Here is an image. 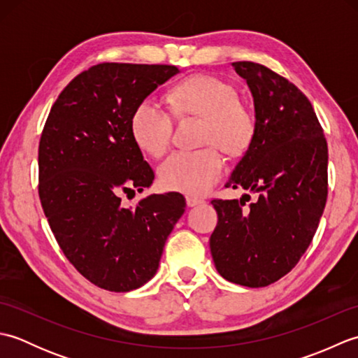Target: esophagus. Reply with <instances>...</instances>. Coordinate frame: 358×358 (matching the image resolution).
<instances>
[{"instance_id": "esophagus-1", "label": "esophagus", "mask_w": 358, "mask_h": 358, "mask_svg": "<svg viewBox=\"0 0 358 358\" xmlns=\"http://www.w3.org/2000/svg\"><path fill=\"white\" fill-rule=\"evenodd\" d=\"M201 203H204V201L201 199H196V196H192V195L186 196V204L189 208H194V206H196V204H201Z\"/></svg>"}]
</instances>
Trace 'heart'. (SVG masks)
I'll return each instance as SVG.
<instances>
[{"label": "heart", "instance_id": "1", "mask_svg": "<svg viewBox=\"0 0 358 358\" xmlns=\"http://www.w3.org/2000/svg\"><path fill=\"white\" fill-rule=\"evenodd\" d=\"M172 110L178 115L204 118L201 141L215 143L229 154H240L252 141L255 120L235 89L210 75H194L175 85L169 92ZM131 134L143 152L159 157L171 144L172 115L169 109L144 98L131 115ZM224 158L215 146L180 150L166 158L158 169L162 185L175 192L203 195L210 191L224 172Z\"/></svg>", "mask_w": 358, "mask_h": 358}]
</instances>
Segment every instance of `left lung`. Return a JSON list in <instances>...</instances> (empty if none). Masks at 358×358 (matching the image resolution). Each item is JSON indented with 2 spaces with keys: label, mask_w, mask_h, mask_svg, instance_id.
<instances>
[{
  "label": "left lung",
  "mask_w": 358,
  "mask_h": 358,
  "mask_svg": "<svg viewBox=\"0 0 358 358\" xmlns=\"http://www.w3.org/2000/svg\"><path fill=\"white\" fill-rule=\"evenodd\" d=\"M254 98L255 132L226 187L258 200H212L218 223L209 246L220 275L263 287L299 263L314 238L328 196V144L313 104L266 66L238 62Z\"/></svg>",
  "instance_id": "1"
}]
</instances>
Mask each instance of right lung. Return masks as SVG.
<instances>
[{
    "label": "right lung",
    "mask_w": 358,
    "mask_h": 358,
    "mask_svg": "<svg viewBox=\"0 0 358 358\" xmlns=\"http://www.w3.org/2000/svg\"><path fill=\"white\" fill-rule=\"evenodd\" d=\"M178 72L166 64L92 66L64 87L43 129L44 215L67 260L106 291L129 292L155 275L186 208L178 192L149 195L134 208L120 196L155 178L131 134L135 106Z\"/></svg>",
    "instance_id": "add662e5"
}]
</instances>
